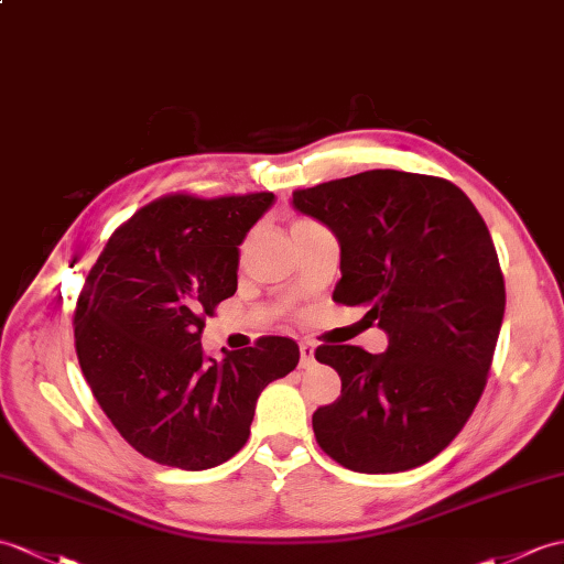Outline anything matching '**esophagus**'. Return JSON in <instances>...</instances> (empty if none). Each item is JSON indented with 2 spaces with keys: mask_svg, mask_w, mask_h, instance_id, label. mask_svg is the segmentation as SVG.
<instances>
[{
  "mask_svg": "<svg viewBox=\"0 0 564 564\" xmlns=\"http://www.w3.org/2000/svg\"><path fill=\"white\" fill-rule=\"evenodd\" d=\"M314 362V346L310 341H300V368H310Z\"/></svg>",
  "mask_w": 564,
  "mask_h": 564,
  "instance_id": "esophagus-1",
  "label": "esophagus"
}]
</instances>
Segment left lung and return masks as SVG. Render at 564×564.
Here are the masks:
<instances>
[{"instance_id": "obj_1", "label": "left lung", "mask_w": 564, "mask_h": 564, "mask_svg": "<svg viewBox=\"0 0 564 564\" xmlns=\"http://www.w3.org/2000/svg\"><path fill=\"white\" fill-rule=\"evenodd\" d=\"M341 247L334 300L368 307L379 356L319 346L341 397L312 415L319 447L358 474L423 466L466 425L486 389L505 317V279L486 220L452 182L401 170L293 192Z\"/></svg>"}]
</instances>
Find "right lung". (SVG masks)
<instances>
[{
  "label": "right lung",
  "instance_id": "1",
  "mask_svg": "<svg viewBox=\"0 0 564 564\" xmlns=\"http://www.w3.org/2000/svg\"><path fill=\"white\" fill-rule=\"evenodd\" d=\"M271 192L163 196L112 232L74 312L76 356L117 432L147 459L182 470L228 462L250 435L257 399L295 370L293 338L202 350L204 319L238 291L240 245Z\"/></svg>",
  "mask_w": 564,
  "mask_h": 564
}]
</instances>
